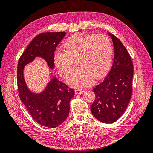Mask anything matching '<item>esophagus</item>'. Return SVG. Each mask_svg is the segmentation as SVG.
<instances>
[{"instance_id": "esophagus-1", "label": "esophagus", "mask_w": 153, "mask_h": 153, "mask_svg": "<svg viewBox=\"0 0 153 153\" xmlns=\"http://www.w3.org/2000/svg\"><path fill=\"white\" fill-rule=\"evenodd\" d=\"M85 92V90H81V89H75V92L76 94H84Z\"/></svg>"}]
</instances>
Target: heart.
Instances as JSON below:
<instances>
[{"mask_svg": "<svg viewBox=\"0 0 153 153\" xmlns=\"http://www.w3.org/2000/svg\"><path fill=\"white\" fill-rule=\"evenodd\" d=\"M66 50H58L54 54V63L59 73L66 77L75 67L78 59L80 68L73 70L66 78L72 87L82 88L89 85L93 78L105 76L110 68L113 47L107 36L76 34L64 43Z\"/></svg>", "mask_w": 153, "mask_h": 153, "instance_id": "heart-1", "label": "heart"}]
</instances>
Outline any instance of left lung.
<instances>
[{
    "label": "left lung",
    "mask_w": 153,
    "mask_h": 153,
    "mask_svg": "<svg viewBox=\"0 0 153 153\" xmlns=\"http://www.w3.org/2000/svg\"><path fill=\"white\" fill-rule=\"evenodd\" d=\"M114 48L112 66L105 80L95 87L92 115L101 123L110 124L122 116L132 93L133 66L126 48L117 37L107 32Z\"/></svg>",
    "instance_id": "obj_1"
}]
</instances>
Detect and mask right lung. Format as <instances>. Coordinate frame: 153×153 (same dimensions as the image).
<instances>
[{"label":"right lung","instance_id":"1","mask_svg":"<svg viewBox=\"0 0 153 153\" xmlns=\"http://www.w3.org/2000/svg\"><path fill=\"white\" fill-rule=\"evenodd\" d=\"M66 34L64 32H45L36 36L18 63L17 84L22 102L37 123L49 128L59 126L67 119L69 101L75 92L54 75L43 91H32L26 84L24 70L26 65L38 57L43 59L50 70H53L54 52Z\"/></svg>","mask_w":153,"mask_h":153}]
</instances>
